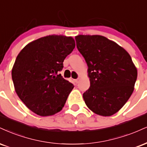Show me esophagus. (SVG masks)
<instances>
[{
    "mask_svg": "<svg viewBox=\"0 0 147 147\" xmlns=\"http://www.w3.org/2000/svg\"><path fill=\"white\" fill-rule=\"evenodd\" d=\"M75 84H78V82H79V79H75Z\"/></svg>",
    "mask_w": 147,
    "mask_h": 147,
    "instance_id": "obj_1",
    "label": "esophagus"
}]
</instances>
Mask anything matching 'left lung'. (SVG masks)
<instances>
[{"label": "left lung", "instance_id": "1", "mask_svg": "<svg viewBox=\"0 0 147 147\" xmlns=\"http://www.w3.org/2000/svg\"><path fill=\"white\" fill-rule=\"evenodd\" d=\"M77 47L87 63L90 87L83 94L90 110L102 116L119 111L134 92L137 69L129 54L101 35H79Z\"/></svg>", "mask_w": 147, "mask_h": 147}]
</instances>
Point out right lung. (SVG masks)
I'll list each match as a JSON object with an SVG mask.
<instances>
[{
  "label": "right lung",
  "instance_id": "right-lung-1",
  "mask_svg": "<svg viewBox=\"0 0 147 147\" xmlns=\"http://www.w3.org/2000/svg\"><path fill=\"white\" fill-rule=\"evenodd\" d=\"M75 47L72 37L49 35L28 44L17 56L11 71L15 90L35 114L51 116L62 109L74 86L59 72Z\"/></svg>",
  "mask_w": 147,
  "mask_h": 147
}]
</instances>
